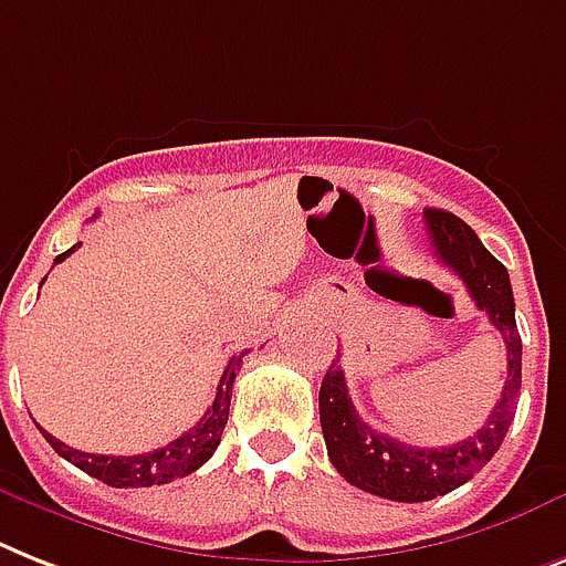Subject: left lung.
Segmentation results:
<instances>
[{"label":"left lung","instance_id":"8db88e82","mask_svg":"<svg viewBox=\"0 0 566 566\" xmlns=\"http://www.w3.org/2000/svg\"><path fill=\"white\" fill-rule=\"evenodd\" d=\"M424 223L436 259L462 279L476 307L485 311L491 325L503 334L509 371L500 401L474 436L448 448H416L366 424L348 398L346 375L331 363L319 387V421L331 465L357 489L398 503L442 497L485 468L506 439L521 395V334L514 323V296L506 268L457 214L427 209Z\"/></svg>","mask_w":566,"mask_h":566}]
</instances>
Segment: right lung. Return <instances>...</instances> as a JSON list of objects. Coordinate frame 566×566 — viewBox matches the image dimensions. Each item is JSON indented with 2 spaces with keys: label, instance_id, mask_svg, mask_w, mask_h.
Returning <instances> with one entry per match:
<instances>
[{
  "label": "right lung",
  "instance_id": "right-lung-1",
  "mask_svg": "<svg viewBox=\"0 0 566 566\" xmlns=\"http://www.w3.org/2000/svg\"><path fill=\"white\" fill-rule=\"evenodd\" d=\"M81 243H75L72 250H66L63 255L54 259V264L72 255ZM247 352L235 355L227 363V369L220 375L218 395L214 401L206 410V416L197 421L188 433H182L179 439L168 442L159 450H148V453H139V457H101V453H84V450H75L63 444L60 439H54L52 433H45L40 427V433L45 436V442L52 444L54 453L72 462L75 468L86 471L95 480L107 482L113 489H150V485H165V482L179 480V476L195 474L197 468L209 462V457L218 450L220 436H223V427H227L229 418V401H232V387H235V371L241 369V360Z\"/></svg>",
  "mask_w": 566,
  "mask_h": 566
}]
</instances>
